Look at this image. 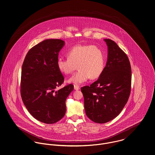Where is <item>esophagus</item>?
Instances as JSON below:
<instances>
[{
	"label": "esophagus",
	"instance_id": "esophagus-1",
	"mask_svg": "<svg viewBox=\"0 0 155 155\" xmlns=\"http://www.w3.org/2000/svg\"><path fill=\"white\" fill-rule=\"evenodd\" d=\"M74 89H75V90H79L80 89V86H77V85H74Z\"/></svg>",
	"mask_w": 155,
	"mask_h": 155
}]
</instances>
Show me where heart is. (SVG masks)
<instances>
[{"label":"heart","instance_id":"1","mask_svg":"<svg viewBox=\"0 0 155 155\" xmlns=\"http://www.w3.org/2000/svg\"><path fill=\"white\" fill-rule=\"evenodd\" d=\"M68 58L59 57L57 66L60 72L69 74L79 70L68 82L79 85L89 78H98L104 68V55L102 49L96 45L79 44L73 46L67 53Z\"/></svg>","mask_w":155,"mask_h":155}]
</instances>
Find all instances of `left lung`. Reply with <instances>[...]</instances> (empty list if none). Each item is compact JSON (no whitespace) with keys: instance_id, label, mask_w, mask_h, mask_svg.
<instances>
[{"instance_id":"left-lung-1","label":"left lung","mask_w":155,"mask_h":155,"mask_svg":"<svg viewBox=\"0 0 155 155\" xmlns=\"http://www.w3.org/2000/svg\"><path fill=\"white\" fill-rule=\"evenodd\" d=\"M106 65L99 79L81 88L85 112L94 122L104 124L114 119L127 103L131 91L132 71L126 54L110 39Z\"/></svg>"}]
</instances>
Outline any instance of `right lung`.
I'll list each match as a JSON object with an SVG mask.
<instances>
[{"label": "right lung", "mask_w": 155, "mask_h": 155, "mask_svg": "<svg viewBox=\"0 0 155 155\" xmlns=\"http://www.w3.org/2000/svg\"><path fill=\"white\" fill-rule=\"evenodd\" d=\"M64 45L61 39L41 41L29 51L22 64V101L31 116L45 124H55L64 116L66 98L74 88L69 84L56 91L64 82L57 66Z\"/></svg>", "instance_id": "obj_1"}]
</instances>
